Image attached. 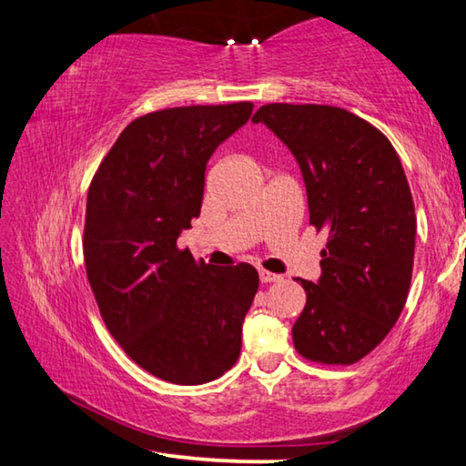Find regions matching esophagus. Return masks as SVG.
<instances>
[{
	"mask_svg": "<svg viewBox=\"0 0 466 466\" xmlns=\"http://www.w3.org/2000/svg\"><path fill=\"white\" fill-rule=\"evenodd\" d=\"M258 279H261V283H275V281H281V275L261 269L258 271Z\"/></svg>",
	"mask_w": 466,
	"mask_h": 466,
	"instance_id": "34e87169",
	"label": "esophagus"
}]
</instances>
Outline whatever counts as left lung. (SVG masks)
I'll list each match as a JSON object with an SVG mask.
<instances>
[{
  "label": "left lung",
  "mask_w": 466,
  "mask_h": 466,
  "mask_svg": "<svg viewBox=\"0 0 466 466\" xmlns=\"http://www.w3.org/2000/svg\"><path fill=\"white\" fill-rule=\"evenodd\" d=\"M265 123L302 170L310 226L327 232L319 283L298 279L306 306L291 337L299 356L351 366L384 341L407 302L415 205L389 137L350 110L271 102Z\"/></svg>",
  "instance_id": "obj_1"
}]
</instances>
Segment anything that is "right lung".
I'll return each mask as SVG.
<instances>
[{
  "label": "right lung",
  "instance_id": "obj_1",
  "mask_svg": "<svg viewBox=\"0 0 466 466\" xmlns=\"http://www.w3.org/2000/svg\"><path fill=\"white\" fill-rule=\"evenodd\" d=\"M250 113L252 102H232L137 116L92 177L82 247L100 317L167 382L216 380L240 356L257 269L205 265L177 240L201 211L209 156Z\"/></svg>",
  "mask_w": 466,
  "mask_h": 466
}]
</instances>
